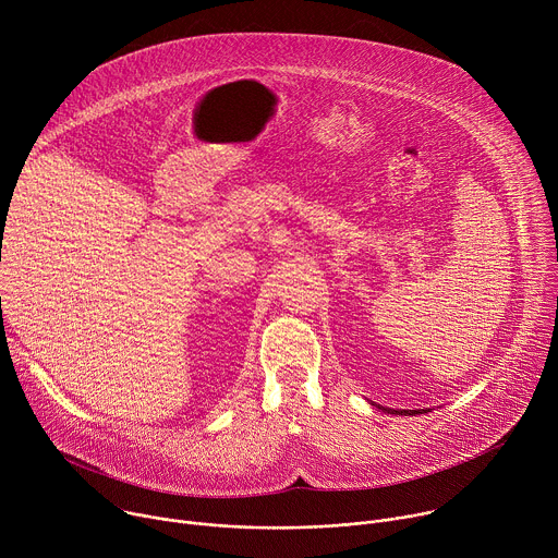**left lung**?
Wrapping results in <instances>:
<instances>
[{"instance_id": "left-lung-1", "label": "left lung", "mask_w": 558, "mask_h": 558, "mask_svg": "<svg viewBox=\"0 0 558 558\" xmlns=\"http://www.w3.org/2000/svg\"><path fill=\"white\" fill-rule=\"evenodd\" d=\"M386 411V409H384ZM388 413H392V415H420V411H413V413H409V411H388ZM426 413V411H424Z\"/></svg>"}]
</instances>
